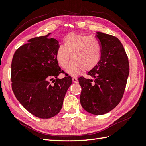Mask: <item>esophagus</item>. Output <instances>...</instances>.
Returning <instances> with one entry per match:
<instances>
[{"label":"esophagus","mask_w":146,"mask_h":146,"mask_svg":"<svg viewBox=\"0 0 146 146\" xmlns=\"http://www.w3.org/2000/svg\"><path fill=\"white\" fill-rule=\"evenodd\" d=\"M72 81H73V83H78V80L75 77H73L72 78Z\"/></svg>","instance_id":"obj_1"}]
</instances>
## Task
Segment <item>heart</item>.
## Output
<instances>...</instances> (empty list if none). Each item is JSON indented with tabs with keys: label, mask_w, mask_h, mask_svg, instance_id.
Wrapping results in <instances>:
<instances>
[{
	"label": "heart",
	"mask_w": 146,
	"mask_h": 146,
	"mask_svg": "<svg viewBox=\"0 0 146 146\" xmlns=\"http://www.w3.org/2000/svg\"><path fill=\"white\" fill-rule=\"evenodd\" d=\"M63 41V45H60L57 48L56 59L59 65L65 68L71 57L72 60L66 70L70 74L77 75L82 69L90 70L99 62L102 48L95 37L71 33Z\"/></svg>",
	"instance_id": "obj_1"
}]
</instances>
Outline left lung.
Returning <instances> with one entry per match:
<instances>
[{"instance_id":"left-lung-1","label":"left lung","mask_w":146,"mask_h":146,"mask_svg":"<svg viewBox=\"0 0 146 146\" xmlns=\"http://www.w3.org/2000/svg\"><path fill=\"white\" fill-rule=\"evenodd\" d=\"M101 46L99 62L88 74L92 79L78 78L81 86L80 102L93 115L109 112L120 102L129 72L128 58L119 40L115 36L97 32Z\"/></svg>"}]
</instances>
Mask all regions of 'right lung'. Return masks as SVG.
<instances>
[{
  "label": "right lung",
  "mask_w": 146,
  "mask_h": 146,
  "mask_svg": "<svg viewBox=\"0 0 146 146\" xmlns=\"http://www.w3.org/2000/svg\"><path fill=\"white\" fill-rule=\"evenodd\" d=\"M51 33L28 40L15 52L12 62V90L29 113L40 118H50L61 110L71 76L59 79L63 72L56 59L57 40Z\"/></svg>",
  "instance_id": "obj_1"
}]
</instances>
